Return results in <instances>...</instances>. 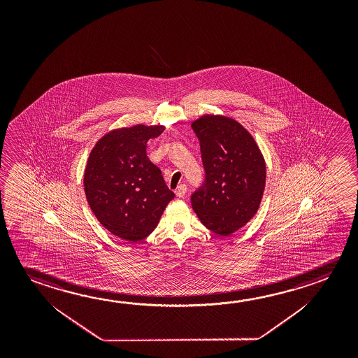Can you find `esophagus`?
<instances>
[{
  "label": "esophagus",
  "instance_id": "34e87169",
  "mask_svg": "<svg viewBox=\"0 0 358 358\" xmlns=\"http://www.w3.org/2000/svg\"><path fill=\"white\" fill-rule=\"evenodd\" d=\"M186 192H187V186H186V185H183V183H182V185H180V186L177 187L176 194L178 199H183Z\"/></svg>",
  "mask_w": 358,
  "mask_h": 358
}]
</instances>
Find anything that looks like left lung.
<instances>
[{"label":"left lung","mask_w":358,"mask_h":358,"mask_svg":"<svg viewBox=\"0 0 358 358\" xmlns=\"http://www.w3.org/2000/svg\"><path fill=\"white\" fill-rule=\"evenodd\" d=\"M199 140L205 182L191 196L199 221L220 236L243 227L257 212L266 164L252 136L234 118L205 115L192 122Z\"/></svg>","instance_id":"left-lung-1"}]
</instances>
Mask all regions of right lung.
<instances>
[{
    "label": "right lung",
    "instance_id": "add662e5",
    "mask_svg": "<svg viewBox=\"0 0 358 358\" xmlns=\"http://www.w3.org/2000/svg\"><path fill=\"white\" fill-rule=\"evenodd\" d=\"M164 129L161 124L113 129L88 156L83 176L88 205L106 229L129 243L152 234L175 197L146 155L147 141Z\"/></svg>",
    "mask_w": 358,
    "mask_h": 358
}]
</instances>
